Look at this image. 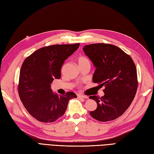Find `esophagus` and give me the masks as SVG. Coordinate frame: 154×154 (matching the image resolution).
Listing matches in <instances>:
<instances>
[{
	"mask_svg": "<svg viewBox=\"0 0 154 154\" xmlns=\"http://www.w3.org/2000/svg\"><path fill=\"white\" fill-rule=\"evenodd\" d=\"M77 97L80 98H86V99L88 98L87 96H85V95H83V94H78Z\"/></svg>",
	"mask_w": 154,
	"mask_h": 154,
	"instance_id": "esophagus-1",
	"label": "esophagus"
}]
</instances>
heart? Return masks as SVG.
I'll return each mask as SVG.
<instances>
[{"mask_svg": "<svg viewBox=\"0 0 154 154\" xmlns=\"http://www.w3.org/2000/svg\"><path fill=\"white\" fill-rule=\"evenodd\" d=\"M77 62L79 66L82 65V64L85 63H90V60H88V58L83 56H81L77 58Z\"/></svg>", "mask_w": 154, "mask_h": 154, "instance_id": "b5f03b06", "label": "heart"}]
</instances>
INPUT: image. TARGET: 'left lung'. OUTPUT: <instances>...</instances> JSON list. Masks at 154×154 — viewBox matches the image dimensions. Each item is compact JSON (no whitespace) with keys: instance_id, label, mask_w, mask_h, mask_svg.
<instances>
[{"instance_id":"obj_1","label":"left lung","mask_w":154,"mask_h":154,"mask_svg":"<svg viewBox=\"0 0 154 154\" xmlns=\"http://www.w3.org/2000/svg\"><path fill=\"white\" fill-rule=\"evenodd\" d=\"M83 51L96 67L92 81L105 87L104 96H91L97 108L90 112L102 122L117 119L128 109L137 93V72L129 55L115 45L97 43L86 45Z\"/></svg>"}]
</instances>
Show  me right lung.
<instances>
[{
    "instance_id": "obj_1",
    "label": "right lung",
    "mask_w": 154,
    "mask_h": 154,
    "mask_svg": "<svg viewBox=\"0 0 154 154\" xmlns=\"http://www.w3.org/2000/svg\"><path fill=\"white\" fill-rule=\"evenodd\" d=\"M80 44L54 45L38 49L21 66L18 93L29 113L43 123H52L62 117L69 100L77 98L73 92L54 94L51 88L55 79L61 77V67Z\"/></svg>"
}]
</instances>
